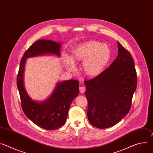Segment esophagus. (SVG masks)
<instances>
[{
    "label": "esophagus",
    "instance_id": "34e87169",
    "mask_svg": "<svg viewBox=\"0 0 153 153\" xmlns=\"http://www.w3.org/2000/svg\"><path fill=\"white\" fill-rule=\"evenodd\" d=\"M79 90L81 93H83L85 91V87L83 86H79Z\"/></svg>",
    "mask_w": 153,
    "mask_h": 153
}]
</instances>
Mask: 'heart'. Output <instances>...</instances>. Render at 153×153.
Returning <instances> with one entry per match:
<instances>
[{
    "instance_id": "heart-1",
    "label": "heart",
    "mask_w": 153,
    "mask_h": 153,
    "mask_svg": "<svg viewBox=\"0 0 153 153\" xmlns=\"http://www.w3.org/2000/svg\"><path fill=\"white\" fill-rule=\"evenodd\" d=\"M111 57V51L106 44L95 41L83 43L74 48L72 52V58L75 60L84 61L83 68L85 73L90 76H94L100 73ZM65 63L70 70H75L73 61L68 56L65 57Z\"/></svg>"
}]
</instances>
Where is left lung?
I'll list each match as a JSON object with an SVG mask.
<instances>
[{
	"mask_svg": "<svg viewBox=\"0 0 153 153\" xmlns=\"http://www.w3.org/2000/svg\"><path fill=\"white\" fill-rule=\"evenodd\" d=\"M118 56L96 77L84 81L88 100L87 116L98 128L111 127L129 111L137 79L134 61L119 42Z\"/></svg>",
	"mask_w": 153,
	"mask_h": 153,
	"instance_id": "left-lung-1",
	"label": "left lung"
}]
</instances>
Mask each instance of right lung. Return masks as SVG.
Segmentation results:
<instances>
[{
  "label": "right lung",
  "instance_id": "add662e5",
  "mask_svg": "<svg viewBox=\"0 0 153 153\" xmlns=\"http://www.w3.org/2000/svg\"><path fill=\"white\" fill-rule=\"evenodd\" d=\"M60 46L61 43L51 40H39L33 43L21 59L17 76V86L24 114L36 125L47 130L59 128L66 122L71 102L79 94V81L69 80L58 83L50 97L38 103L31 99L25 90L24 66L26 59L30 57L47 53L59 56Z\"/></svg>",
  "mask_w": 153,
  "mask_h": 153
}]
</instances>
